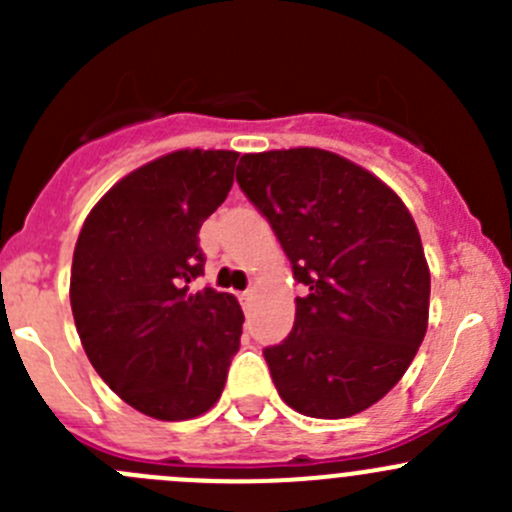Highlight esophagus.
<instances>
[{
  "mask_svg": "<svg viewBox=\"0 0 512 512\" xmlns=\"http://www.w3.org/2000/svg\"><path fill=\"white\" fill-rule=\"evenodd\" d=\"M240 299H245V302H247V299H252V289H245V292L240 294Z\"/></svg>",
  "mask_w": 512,
  "mask_h": 512,
  "instance_id": "obj_1",
  "label": "esophagus"
}]
</instances>
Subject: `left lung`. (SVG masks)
Returning <instances> with one entry per match:
<instances>
[{
	"mask_svg": "<svg viewBox=\"0 0 512 512\" xmlns=\"http://www.w3.org/2000/svg\"><path fill=\"white\" fill-rule=\"evenodd\" d=\"M237 183L292 262L294 327L265 361L282 401L347 418L384 399L421 347L431 275L399 195L322 148L245 153Z\"/></svg>",
	"mask_w": 512,
	"mask_h": 512,
	"instance_id": "1",
	"label": "left lung"
}]
</instances>
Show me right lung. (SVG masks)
<instances>
[{
	"mask_svg": "<svg viewBox=\"0 0 512 512\" xmlns=\"http://www.w3.org/2000/svg\"><path fill=\"white\" fill-rule=\"evenodd\" d=\"M235 151H175L118 180L94 205L71 262L84 352L128 406L158 421L213 409L240 349L242 309L203 275L200 225L232 188Z\"/></svg>",
	"mask_w": 512,
	"mask_h": 512,
	"instance_id": "add662e5",
	"label": "right lung"
}]
</instances>
